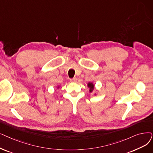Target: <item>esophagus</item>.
I'll list each match as a JSON object with an SVG mask.
<instances>
[{"label": "esophagus", "mask_w": 153, "mask_h": 153, "mask_svg": "<svg viewBox=\"0 0 153 153\" xmlns=\"http://www.w3.org/2000/svg\"><path fill=\"white\" fill-rule=\"evenodd\" d=\"M70 81H71V82H77V79L76 77H74V78H73V79H70Z\"/></svg>", "instance_id": "1"}]
</instances>
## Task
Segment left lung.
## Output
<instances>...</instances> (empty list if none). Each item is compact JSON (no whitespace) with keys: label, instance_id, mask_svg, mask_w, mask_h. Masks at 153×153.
I'll return each mask as SVG.
<instances>
[{"label":"left lung","instance_id":"obj_1","mask_svg":"<svg viewBox=\"0 0 153 153\" xmlns=\"http://www.w3.org/2000/svg\"><path fill=\"white\" fill-rule=\"evenodd\" d=\"M88 88H89V92H91L94 88V85L93 84V83H92V82H89L88 84Z\"/></svg>","mask_w":153,"mask_h":153}]
</instances>
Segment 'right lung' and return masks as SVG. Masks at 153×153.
<instances>
[{"instance_id": "add662e5", "label": "right lung", "mask_w": 153, "mask_h": 153, "mask_svg": "<svg viewBox=\"0 0 153 153\" xmlns=\"http://www.w3.org/2000/svg\"><path fill=\"white\" fill-rule=\"evenodd\" d=\"M58 88H59V87H58Z\"/></svg>"}]
</instances>
